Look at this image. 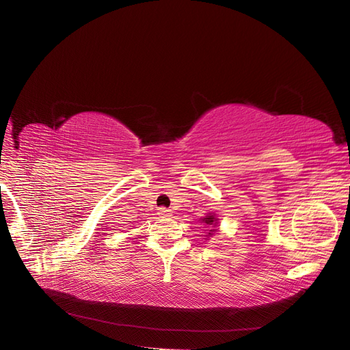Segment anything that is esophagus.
I'll use <instances>...</instances> for the list:
<instances>
[{"instance_id":"1","label":"esophagus","mask_w":350,"mask_h":350,"mask_svg":"<svg viewBox=\"0 0 350 350\" xmlns=\"http://www.w3.org/2000/svg\"><path fill=\"white\" fill-rule=\"evenodd\" d=\"M172 209H167V208H159V215L161 217V218H168V217H172Z\"/></svg>"}]
</instances>
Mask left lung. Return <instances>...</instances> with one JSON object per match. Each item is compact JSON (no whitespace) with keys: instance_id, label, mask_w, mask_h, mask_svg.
<instances>
[{"instance_id":"1","label":"left lung","mask_w":350,"mask_h":350,"mask_svg":"<svg viewBox=\"0 0 350 350\" xmlns=\"http://www.w3.org/2000/svg\"><path fill=\"white\" fill-rule=\"evenodd\" d=\"M217 219H215V217H213V215H208L206 218H204V219H202V222H205L206 225H209V227H211V225H213V222H215ZM217 224V222H215ZM217 230H209V235H212V232H215Z\"/></svg>"}]
</instances>
